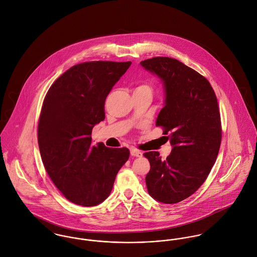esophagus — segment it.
<instances>
[{
	"label": "esophagus",
	"mask_w": 257,
	"mask_h": 257,
	"mask_svg": "<svg viewBox=\"0 0 257 257\" xmlns=\"http://www.w3.org/2000/svg\"><path fill=\"white\" fill-rule=\"evenodd\" d=\"M131 154L133 156H136V157H142L143 156V152L138 150V149H136V148H132L131 149Z\"/></svg>",
	"instance_id": "34e87169"
}]
</instances>
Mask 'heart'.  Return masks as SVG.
I'll use <instances>...</instances> for the list:
<instances>
[{"mask_svg":"<svg viewBox=\"0 0 257 257\" xmlns=\"http://www.w3.org/2000/svg\"><path fill=\"white\" fill-rule=\"evenodd\" d=\"M136 90H149V91H150V88H149V86H147V85H141V86L137 87Z\"/></svg>","mask_w":257,"mask_h":257,"instance_id":"1","label":"heart"}]
</instances>
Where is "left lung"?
Instances as JSON below:
<instances>
[{"mask_svg": "<svg viewBox=\"0 0 257 257\" xmlns=\"http://www.w3.org/2000/svg\"><path fill=\"white\" fill-rule=\"evenodd\" d=\"M141 65L162 82L165 100L156 125L169 134L172 146L165 160L157 151L144 154L150 163L147 191L158 202L176 204L201 187L216 162L221 141L217 97L204 76L177 59L159 56Z\"/></svg>", "mask_w": 257, "mask_h": 257, "instance_id": "left-lung-1", "label": "left lung"}]
</instances>
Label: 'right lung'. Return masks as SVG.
<instances>
[{"label":"right lung","mask_w":257,"mask_h":257,"mask_svg":"<svg viewBox=\"0 0 257 257\" xmlns=\"http://www.w3.org/2000/svg\"><path fill=\"white\" fill-rule=\"evenodd\" d=\"M132 62L91 61L74 65L49 88L37 140L50 179L76 205L93 207L110 195L130 150L92 145V130L105 119V101Z\"/></svg>","instance_id":"right-lung-1"}]
</instances>
